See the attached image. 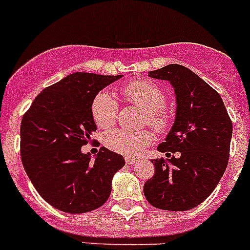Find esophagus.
Listing matches in <instances>:
<instances>
[{
  "label": "esophagus",
  "instance_id": "1",
  "mask_svg": "<svg viewBox=\"0 0 250 250\" xmlns=\"http://www.w3.org/2000/svg\"><path fill=\"white\" fill-rule=\"evenodd\" d=\"M137 160L133 159V158H129V157H125V163L129 164V166H132V164H135Z\"/></svg>",
  "mask_w": 250,
  "mask_h": 250
}]
</instances>
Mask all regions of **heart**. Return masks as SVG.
Instances as JSON below:
<instances>
[{"label":"heart","instance_id":"heart-1","mask_svg":"<svg viewBox=\"0 0 250 250\" xmlns=\"http://www.w3.org/2000/svg\"><path fill=\"white\" fill-rule=\"evenodd\" d=\"M122 93L129 104L145 111V119L158 132H164L169 127V114L164 109L166 93L157 83L150 81H132L122 88ZM93 121L100 128H110L118 119L119 105L115 96L109 91H101L93 99ZM153 141V135L147 129L129 131L113 129L105 135V145L115 153L127 157H136L143 153Z\"/></svg>","mask_w":250,"mask_h":250}]
</instances>
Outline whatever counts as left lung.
I'll list each match as a JSON object with an SVG mask.
<instances>
[{
	"label": "left lung",
	"mask_w": 250,
	"mask_h": 250,
	"mask_svg": "<svg viewBox=\"0 0 250 250\" xmlns=\"http://www.w3.org/2000/svg\"><path fill=\"white\" fill-rule=\"evenodd\" d=\"M149 77L171 83L177 106L171 131L158 146L167 159L151 160L155 173L144 185V194L159 209H192L224 176L232 122L218 92L190 69L169 64L149 72Z\"/></svg>",
	"instance_id": "8db88e82"
}]
</instances>
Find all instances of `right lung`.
<instances>
[{
  "mask_svg": "<svg viewBox=\"0 0 250 250\" xmlns=\"http://www.w3.org/2000/svg\"><path fill=\"white\" fill-rule=\"evenodd\" d=\"M121 76L73 73L41 91L20 125V154L28 177L46 202L66 213H86L110 196L111 180L125 166L101 147L95 160L82 153L96 125L93 99Z\"/></svg>",
  "mask_w": 250,
  "mask_h": 250,
  "instance_id": "add662e5",
  "label": "right lung"
}]
</instances>
